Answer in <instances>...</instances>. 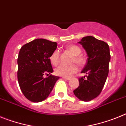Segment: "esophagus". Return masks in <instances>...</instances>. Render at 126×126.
Wrapping results in <instances>:
<instances>
[{"mask_svg": "<svg viewBox=\"0 0 126 126\" xmlns=\"http://www.w3.org/2000/svg\"><path fill=\"white\" fill-rule=\"evenodd\" d=\"M63 78L65 80H69L70 79V77H63Z\"/></svg>", "mask_w": 126, "mask_h": 126, "instance_id": "1", "label": "esophagus"}]
</instances>
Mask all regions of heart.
Segmentation results:
<instances>
[{"label": "heart", "mask_w": 126, "mask_h": 126, "mask_svg": "<svg viewBox=\"0 0 126 126\" xmlns=\"http://www.w3.org/2000/svg\"><path fill=\"white\" fill-rule=\"evenodd\" d=\"M66 49L69 51L74 58L72 59L73 63H76L79 66H83L86 62L85 56L80 54L82 52L81 49L76 45H69L66 47ZM50 62L53 65L56 66L60 62V52L55 50L50 56ZM78 71V66L75 64L71 65H60L55 69V74L57 75L63 77H70L73 74H75Z\"/></svg>", "instance_id": "obj_1"}]
</instances>
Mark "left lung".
I'll use <instances>...</instances> for the list:
<instances>
[{"label": "left lung", "instance_id": "left-lung-1", "mask_svg": "<svg viewBox=\"0 0 126 126\" xmlns=\"http://www.w3.org/2000/svg\"><path fill=\"white\" fill-rule=\"evenodd\" d=\"M79 43L86 50L88 58L81 73L87 75L79 79V86L74 91L77 98L89 101L99 95L109 75L110 61L109 45L93 36L83 37Z\"/></svg>", "mask_w": 126, "mask_h": 126}]
</instances>
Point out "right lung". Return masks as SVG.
Returning <instances> with one entry per match:
<instances>
[{"label": "right lung", "instance_id": "obj_1", "mask_svg": "<svg viewBox=\"0 0 126 126\" xmlns=\"http://www.w3.org/2000/svg\"><path fill=\"white\" fill-rule=\"evenodd\" d=\"M57 48V43L37 39L21 47L17 58V80L24 96L30 101L40 102L52 91L59 77L53 72L50 56ZM47 75L49 77L44 78Z\"/></svg>", "mask_w": 126, "mask_h": 126}]
</instances>
